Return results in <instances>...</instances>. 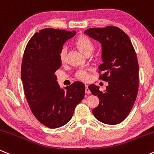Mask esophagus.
Listing matches in <instances>:
<instances>
[{
	"instance_id": "obj_1",
	"label": "esophagus",
	"mask_w": 154,
	"mask_h": 154,
	"mask_svg": "<svg viewBox=\"0 0 154 154\" xmlns=\"http://www.w3.org/2000/svg\"><path fill=\"white\" fill-rule=\"evenodd\" d=\"M85 93H87V94H89V93H91V91H90L89 88H88V85H85Z\"/></svg>"
}]
</instances>
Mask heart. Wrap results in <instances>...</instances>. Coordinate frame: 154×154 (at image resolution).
I'll return each instance as SVG.
<instances>
[{"label":"heart","mask_w":154,"mask_h":154,"mask_svg":"<svg viewBox=\"0 0 154 154\" xmlns=\"http://www.w3.org/2000/svg\"><path fill=\"white\" fill-rule=\"evenodd\" d=\"M75 45L77 47L82 54L84 55L88 54H91L93 52V49H94V45H93V42L91 41V39H89L85 36H80L76 40ZM66 49L63 48L61 50L60 52V60L61 62H64L66 60ZM77 76L79 79H82V80H88L90 79L89 72L87 69H80L77 72Z\"/></svg>","instance_id":"b5f03b06"}]
</instances>
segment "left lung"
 <instances>
[{
	"label": "left lung",
	"mask_w": 154,
	"mask_h": 154,
	"mask_svg": "<svg viewBox=\"0 0 154 154\" xmlns=\"http://www.w3.org/2000/svg\"><path fill=\"white\" fill-rule=\"evenodd\" d=\"M85 34L101 44L103 63L98 69L103 74L99 78L109 84L103 92L93 84L88 86L100 100L93 114L104 124L117 125L128 116L137 95L139 66L135 49L128 35L116 26L90 28Z\"/></svg>",
	"instance_id": "obj_1"
}]
</instances>
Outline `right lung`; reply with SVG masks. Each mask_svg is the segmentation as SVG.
<instances>
[{
    "label": "right lung",
    "instance_id": "obj_1",
    "mask_svg": "<svg viewBox=\"0 0 154 154\" xmlns=\"http://www.w3.org/2000/svg\"><path fill=\"white\" fill-rule=\"evenodd\" d=\"M75 34V31L41 29L32 37L24 51L21 69L24 94L32 114L48 128H58L69 122L84 98L82 82H75L63 89L55 75L61 66L63 45Z\"/></svg>",
    "mask_w": 154,
    "mask_h": 154
}]
</instances>
